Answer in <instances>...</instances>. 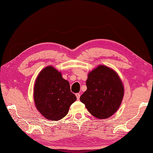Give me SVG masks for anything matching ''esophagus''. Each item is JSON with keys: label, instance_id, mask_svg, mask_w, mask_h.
<instances>
[{"label": "esophagus", "instance_id": "1", "mask_svg": "<svg viewBox=\"0 0 153 153\" xmlns=\"http://www.w3.org/2000/svg\"><path fill=\"white\" fill-rule=\"evenodd\" d=\"M76 97H77V99L79 100V98H80V94H79V93H76Z\"/></svg>", "mask_w": 153, "mask_h": 153}]
</instances>
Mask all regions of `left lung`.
I'll list each match as a JSON object with an SVG mask.
<instances>
[{
	"label": "left lung",
	"instance_id": "8db88e82",
	"mask_svg": "<svg viewBox=\"0 0 153 153\" xmlns=\"http://www.w3.org/2000/svg\"><path fill=\"white\" fill-rule=\"evenodd\" d=\"M87 90L80 97L91 114L99 119L112 116L121 105L124 89L114 70L100 65L88 74Z\"/></svg>",
	"mask_w": 153,
	"mask_h": 153
}]
</instances>
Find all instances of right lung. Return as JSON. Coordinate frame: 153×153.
Listing matches in <instances>:
<instances>
[{
	"mask_svg": "<svg viewBox=\"0 0 153 153\" xmlns=\"http://www.w3.org/2000/svg\"><path fill=\"white\" fill-rule=\"evenodd\" d=\"M34 102L45 118L57 121L66 114L76 97L71 92L70 83L53 66L42 70L34 85Z\"/></svg>",
	"mask_w": 153,
	"mask_h": 153,
	"instance_id": "obj_1",
	"label": "right lung"
}]
</instances>
